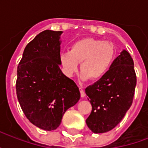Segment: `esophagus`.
Instances as JSON below:
<instances>
[{
	"instance_id": "1",
	"label": "esophagus",
	"mask_w": 148,
	"mask_h": 148,
	"mask_svg": "<svg viewBox=\"0 0 148 148\" xmlns=\"http://www.w3.org/2000/svg\"><path fill=\"white\" fill-rule=\"evenodd\" d=\"M79 90H80V93H81V97H84L86 96V93H85V91H84V90L82 88V87H80L79 88Z\"/></svg>"
}]
</instances>
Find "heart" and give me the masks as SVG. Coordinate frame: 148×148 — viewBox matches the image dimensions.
<instances>
[{"label": "heart", "instance_id": "1", "mask_svg": "<svg viewBox=\"0 0 148 148\" xmlns=\"http://www.w3.org/2000/svg\"><path fill=\"white\" fill-rule=\"evenodd\" d=\"M116 57L114 46L111 42L93 38H84L74 42L70 51L60 55V62L66 75L73 76L79 68L82 78L97 81L111 68Z\"/></svg>", "mask_w": 148, "mask_h": 148}]
</instances>
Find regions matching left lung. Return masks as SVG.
I'll list each match as a JSON object with an SVG mask.
<instances>
[{"label": "left lung", "instance_id": "1", "mask_svg": "<svg viewBox=\"0 0 148 148\" xmlns=\"http://www.w3.org/2000/svg\"><path fill=\"white\" fill-rule=\"evenodd\" d=\"M136 86L133 59L124 50L114 59L109 72L86 89L92 106L86 121L90 130L104 133L114 128L132 106Z\"/></svg>", "mask_w": 148, "mask_h": 148}]
</instances>
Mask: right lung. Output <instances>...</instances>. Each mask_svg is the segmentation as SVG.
Listing matches in <instances>:
<instances>
[{"label": "right lung", "mask_w": 148, "mask_h": 148, "mask_svg": "<svg viewBox=\"0 0 148 148\" xmlns=\"http://www.w3.org/2000/svg\"><path fill=\"white\" fill-rule=\"evenodd\" d=\"M62 32L45 30L24 49L17 67L16 90L18 101L32 124L55 130L69 108L80 99L74 81L59 68L60 36Z\"/></svg>", "instance_id": "right-lung-1"}]
</instances>
